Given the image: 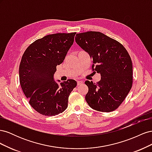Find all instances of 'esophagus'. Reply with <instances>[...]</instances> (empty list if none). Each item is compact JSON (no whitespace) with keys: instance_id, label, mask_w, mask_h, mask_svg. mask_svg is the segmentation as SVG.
<instances>
[{"instance_id":"esophagus-1","label":"esophagus","mask_w":152,"mask_h":152,"mask_svg":"<svg viewBox=\"0 0 152 152\" xmlns=\"http://www.w3.org/2000/svg\"><path fill=\"white\" fill-rule=\"evenodd\" d=\"M82 84H83V82H82V81H81V80H78L77 81V86L82 85Z\"/></svg>"}]
</instances>
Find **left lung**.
Listing matches in <instances>:
<instances>
[{"instance_id":"8db88e82","label":"left lung","mask_w":152,"mask_h":152,"mask_svg":"<svg viewBox=\"0 0 152 152\" xmlns=\"http://www.w3.org/2000/svg\"><path fill=\"white\" fill-rule=\"evenodd\" d=\"M75 41L93 59V70L101 75L97 84L85 82L89 88L86 95L87 104L99 112L116 110L132 85V64L129 54L120 42L99 31L77 34Z\"/></svg>"}]
</instances>
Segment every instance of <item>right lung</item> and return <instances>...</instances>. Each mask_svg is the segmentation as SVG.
<instances>
[{
  "label": "right lung",
  "mask_w": 152,
  "mask_h": 152,
  "mask_svg": "<svg viewBox=\"0 0 152 152\" xmlns=\"http://www.w3.org/2000/svg\"><path fill=\"white\" fill-rule=\"evenodd\" d=\"M75 34L48 35L31 44L23 54L19 68L21 89L31 107L42 115L54 116L65 111L77 86L73 79L61 82L60 86L54 80L56 66L65 59Z\"/></svg>",
  "instance_id": "obj_1"
}]
</instances>
